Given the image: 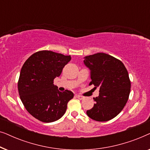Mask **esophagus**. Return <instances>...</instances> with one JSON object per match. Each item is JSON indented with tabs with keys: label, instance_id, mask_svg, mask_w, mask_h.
I'll use <instances>...</instances> for the list:
<instances>
[{
	"label": "esophagus",
	"instance_id": "obj_1",
	"mask_svg": "<svg viewBox=\"0 0 150 150\" xmlns=\"http://www.w3.org/2000/svg\"><path fill=\"white\" fill-rule=\"evenodd\" d=\"M76 97L79 98V99H80V100H83V99H84V98H85V97H84V96H81V95H77Z\"/></svg>",
	"mask_w": 150,
	"mask_h": 150
}]
</instances>
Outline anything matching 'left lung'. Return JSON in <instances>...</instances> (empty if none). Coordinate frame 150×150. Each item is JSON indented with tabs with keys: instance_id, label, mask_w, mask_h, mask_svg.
Instances as JSON below:
<instances>
[{
	"instance_id": "obj_1",
	"label": "left lung",
	"mask_w": 150,
	"mask_h": 150,
	"mask_svg": "<svg viewBox=\"0 0 150 150\" xmlns=\"http://www.w3.org/2000/svg\"><path fill=\"white\" fill-rule=\"evenodd\" d=\"M84 63L91 71L89 85L100 88L99 96L93 98V107L87 115L98 122H106L117 115L128 101L130 81L124 63L105 53L85 57Z\"/></svg>"
}]
</instances>
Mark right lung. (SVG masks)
Returning <instances> with one entry per match:
<instances>
[{"mask_svg":"<svg viewBox=\"0 0 150 150\" xmlns=\"http://www.w3.org/2000/svg\"><path fill=\"white\" fill-rule=\"evenodd\" d=\"M70 60V56L41 50L24 63L18 83V92L26 110L37 120L53 122L65 114L74 93L69 90L59 91L53 83Z\"/></svg>","mask_w":150,"mask_h":150,"instance_id":"add662e5","label":"right lung"}]
</instances>
